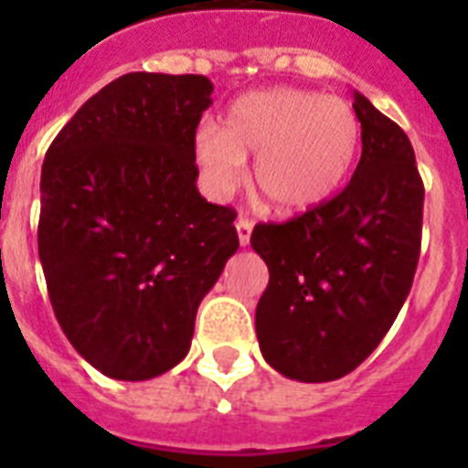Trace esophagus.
I'll use <instances>...</instances> for the list:
<instances>
[{
	"label": "esophagus",
	"mask_w": 468,
	"mask_h": 468,
	"mask_svg": "<svg viewBox=\"0 0 468 468\" xmlns=\"http://www.w3.org/2000/svg\"><path fill=\"white\" fill-rule=\"evenodd\" d=\"M235 228H238V240H240L242 248H245V245H250V235H252V220L238 218L235 220Z\"/></svg>",
	"instance_id": "34e87169"
}]
</instances>
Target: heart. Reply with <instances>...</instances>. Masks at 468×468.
Listing matches in <instances>:
<instances>
[{
	"label": "heart",
	"instance_id": "1",
	"mask_svg": "<svg viewBox=\"0 0 468 468\" xmlns=\"http://www.w3.org/2000/svg\"><path fill=\"white\" fill-rule=\"evenodd\" d=\"M355 109L320 91L274 87L250 91L226 113L223 131H197V160L213 194L228 197L252 162V189L274 213H306L340 189L359 148Z\"/></svg>",
	"mask_w": 468,
	"mask_h": 468
}]
</instances>
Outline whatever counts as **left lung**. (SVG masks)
Returning a JSON list of instances; mask_svg holds the SVG:
<instances>
[{
    "instance_id": "left-lung-1",
    "label": "left lung",
    "mask_w": 468,
    "mask_h": 468,
    "mask_svg": "<svg viewBox=\"0 0 468 468\" xmlns=\"http://www.w3.org/2000/svg\"><path fill=\"white\" fill-rule=\"evenodd\" d=\"M362 157L349 184L286 223H257L250 245L270 284L255 327L264 359L320 384L356 369L384 340L413 286L422 238V186L399 123L355 91Z\"/></svg>"
}]
</instances>
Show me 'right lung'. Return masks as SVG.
Returning <instances> with one entry per match:
<instances>
[{
  "instance_id": "1",
  "label": "right lung",
  "mask_w": 468,
  "mask_h": 468,
  "mask_svg": "<svg viewBox=\"0 0 468 468\" xmlns=\"http://www.w3.org/2000/svg\"><path fill=\"white\" fill-rule=\"evenodd\" d=\"M204 75L131 72L55 135L40 172L38 257L72 347L119 381L189 352L197 308L238 250V213L197 189Z\"/></svg>"
}]
</instances>
